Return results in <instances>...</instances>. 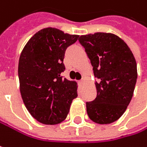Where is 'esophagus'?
<instances>
[{
  "label": "esophagus",
  "instance_id": "obj_1",
  "mask_svg": "<svg viewBox=\"0 0 147 147\" xmlns=\"http://www.w3.org/2000/svg\"><path fill=\"white\" fill-rule=\"evenodd\" d=\"M84 83V79H82V80L79 81V84H83Z\"/></svg>",
  "mask_w": 147,
  "mask_h": 147
}]
</instances>
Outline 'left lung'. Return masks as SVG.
<instances>
[{
    "label": "left lung",
    "mask_w": 147,
    "mask_h": 147,
    "mask_svg": "<svg viewBox=\"0 0 147 147\" xmlns=\"http://www.w3.org/2000/svg\"><path fill=\"white\" fill-rule=\"evenodd\" d=\"M79 41L98 79L96 98L86 102L87 114L97 124L113 123L125 113L133 96L137 79L135 57L121 37L112 33L82 35Z\"/></svg>",
    "instance_id": "obj_1"
}]
</instances>
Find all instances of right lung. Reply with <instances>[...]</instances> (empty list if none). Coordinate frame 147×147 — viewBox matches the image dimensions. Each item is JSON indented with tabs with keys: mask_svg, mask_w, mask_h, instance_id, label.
I'll use <instances>...</instances> for the list:
<instances>
[{
	"mask_svg": "<svg viewBox=\"0 0 147 147\" xmlns=\"http://www.w3.org/2000/svg\"><path fill=\"white\" fill-rule=\"evenodd\" d=\"M79 35L47 27L34 34L24 47L18 63L20 92L31 115L44 125L63 121L72 100L78 96L77 83L63 79L66 49Z\"/></svg>",
	"mask_w": 147,
	"mask_h": 147,
	"instance_id": "obj_1",
	"label": "right lung"
}]
</instances>
